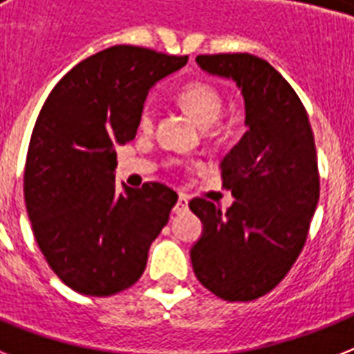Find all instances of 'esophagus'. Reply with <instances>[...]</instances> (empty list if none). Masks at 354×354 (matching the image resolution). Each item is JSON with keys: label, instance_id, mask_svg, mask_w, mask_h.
I'll use <instances>...</instances> for the list:
<instances>
[{"label": "esophagus", "instance_id": "obj_1", "mask_svg": "<svg viewBox=\"0 0 354 354\" xmlns=\"http://www.w3.org/2000/svg\"><path fill=\"white\" fill-rule=\"evenodd\" d=\"M187 209H189V198L185 196V194H180V196H178L176 205H174V213H176V215H183V213H187Z\"/></svg>", "mask_w": 354, "mask_h": 354}]
</instances>
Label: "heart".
Instances as JSON below:
<instances>
[{
	"label": "heart",
	"instance_id": "obj_1",
	"mask_svg": "<svg viewBox=\"0 0 354 354\" xmlns=\"http://www.w3.org/2000/svg\"><path fill=\"white\" fill-rule=\"evenodd\" d=\"M178 101L202 127H209L221 118L224 110V95L222 91L211 82L205 80H193L178 91ZM154 104L145 102L139 113V127L143 130H150L154 127Z\"/></svg>",
	"mask_w": 354,
	"mask_h": 354
}]
</instances>
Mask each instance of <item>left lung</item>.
Here are the masks:
<instances>
[{"mask_svg":"<svg viewBox=\"0 0 354 354\" xmlns=\"http://www.w3.org/2000/svg\"><path fill=\"white\" fill-rule=\"evenodd\" d=\"M196 62L235 80L248 130L222 161L232 207L222 213L209 200L189 202L204 222L191 250L193 270L224 301H253L285 279L307 241L319 200L314 133L301 99L266 60L218 53L198 55Z\"/></svg>","mask_w":354,"mask_h":354,"instance_id":"obj_1","label":"left lung"}]
</instances>
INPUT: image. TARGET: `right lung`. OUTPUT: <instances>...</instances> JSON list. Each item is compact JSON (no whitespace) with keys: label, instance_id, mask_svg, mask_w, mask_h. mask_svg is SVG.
<instances>
[{"label":"right lung","instance_id":"1","mask_svg":"<svg viewBox=\"0 0 354 354\" xmlns=\"http://www.w3.org/2000/svg\"><path fill=\"white\" fill-rule=\"evenodd\" d=\"M189 57L113 46L58 80L30 136L24 196L47 264L79 294L127 290L143 275L149 248L178 194L160 182H115V147L136 138L145 97Z\"/></svg>","mask_w":354,"mask_h":354}]
</instances>
